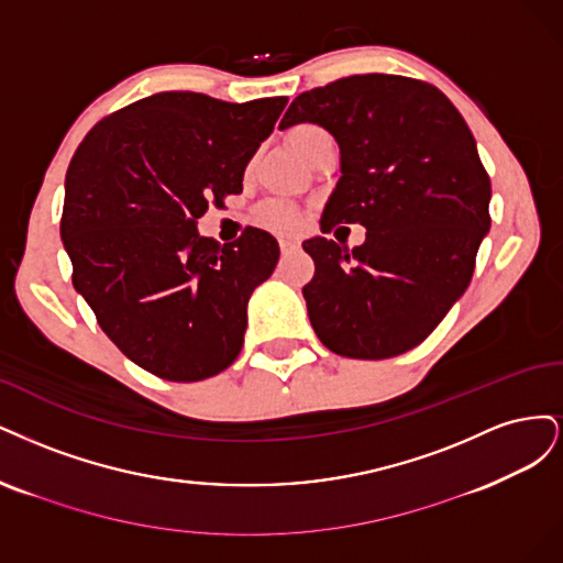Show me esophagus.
I'll return each instance as SVG.
<instances>
[{"label":"esophagus","mask_w":563,"mask_h":563,"mask_svg":"<svg viewBox=\"0 0 563 563\" xmlns=\"http://www.w3.org/2000/svg\"><path fill=\"white\" fill-rule=\"evenodd\" d=\"M280 250H283V255H287V252H295V250H299V241L283 239V241H280Z\"/></svg>","instance_id":"1"}]
</instances>
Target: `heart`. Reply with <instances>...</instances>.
I'll use <instances>...</instances> for the list:
<instances>
[{"instance_id":"b5f03b06","label":"heart","mask_w":563,"mask_h":563,"mask_svg":"<svg viewBox=\"0 0 563 563\" xmlns=\"http://www.w3.org/2000/svg\"><path fill=\"white\" fill-rule=\"evenodd\" d=\"M318 133H320V129H316V125H308V123L292 125V129L287 131V144H289V147H292L295 154L299 156L301 150H303V144H306L308 140H311L313 135H318ZM257 220H260L262 227H266V229H271V231H278V233L297 231L299 224H301V217H299L295 210H289V208L278 206V203L262 208L260 214H257Z\"/></svg>"}]
</instances>
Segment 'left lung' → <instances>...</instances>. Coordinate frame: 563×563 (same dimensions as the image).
I'll use <instances>...</instances> for the list:
<instances>
[{
  "instance_id": "1",
  "label": "left lung",
  "mask_w": 563,
  "mask_h": 563,
  "mask_svg": "<svg viewBox=\"0 0 563 563\" xmlns=\"http://www.w3.org/2000/svg\"><path fill=\"white\" fill-rule=\"evenodd\" d=\"M318 123L341 154L320 231L362 224L353 252L313 235L301 292L332 353L386 360L419 346L470 285L492 217V183L461 112L430 84L355 75L292 100L280 131Z\"/></svg>"
}]
</instances>
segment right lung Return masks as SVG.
I'll return each instance as SVG.
<instances>
[{"mask_svg": "<svg viewBox=\"0 0 563 563\" xmlns=\"http://www.w3.org/2000/svg\"><path fill=\"white\" fill-rule=\"evenodd\" d=\"M285 104L166 90L102 119L71 156L60 222L71 283L137 367L189 384L239 357L247 301L280 247L255 227L222 245L198 220L243 191Z\"/></svg>", "mask_w": 563, "mask_h": 563, "instance_id": "obj_1", "label": "right lung"}]
</instances>
